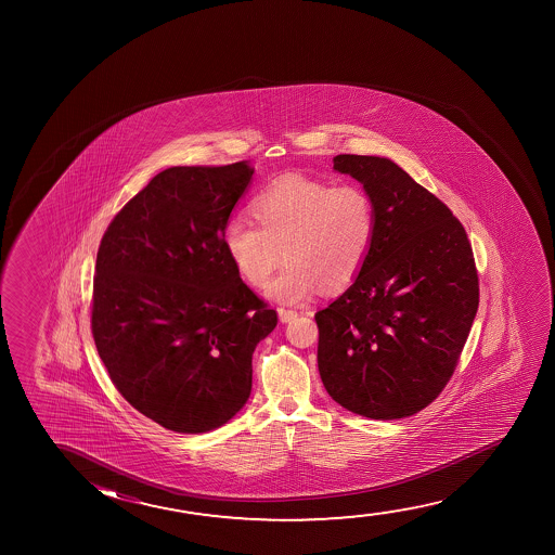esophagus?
<instances>
[{
	"instance_id": "34e87169",
	"label": "esophagus",
	"mask_w": 555,
	"mask_h": 555,
	"mask_svg": "<svg viewBox=\"0 0 555 555\" xmlns=\"http://www.w3.org/2000/svg\"><path fill=\"white\" fill-rule=\"evenodd\" d=\"M279 317H281V322H292V320L296 319L297 311H292V309H284V307H281V309H279Z\"/></svg>"
}]
</instances>
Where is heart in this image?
<instances>
[{
    "label": "heart",
    "mask_w": 555,
    "mask_h": 555,
    "mask_svg": "<svg viewBox=\"0 0 555 555\" xmlns=\"http://www.w3.org/2000/svg\"><path fill=\"white\" fill-rule=\"evenodd\" d=\"M260 223L235 216L225 223L223 244L238 274L254 288L274 279L269 296L301 304L319 286L339 292L357 281L377 235V208L358 183L330 185L305 176L274 180L251 201Z\"/></svg>",
    "instance_id": "b5f03b06"
}]
</instances>
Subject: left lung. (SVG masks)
<instances>
[{
  "instance_id": "left-lung-1",
  "label": "left lung",
  "mask_w": 555,
  "mask_h": 555,
  "mask_svg": "<svg viewBox=\"0 0 555 555\" xmlns=\"http://www.w3.org/2000/svg\"><path fill=\"white\" fill-rule=\"evenodd\" d=\"M370 191L377 235L357 281L317 312L327 395L362 417L403 418L433 403L455 372L479 304L463 223L385 157L337 155Z\"/></svg>"
}]
</instances>
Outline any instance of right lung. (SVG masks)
<instances>
[{"instance_id": "obj_1", "label": "right lung", "mask_w": 555, "mask_h": 555, "mask_svg": "<svg viewBox=\"0 0 555 555\" xmlns=\"http://www.w3.org/2000/svg\"><path fill=\"white\" fill-rule=\"evenodd\" d=\"M246 163L163 170L100 241L91 327L122 398L168 430L225 425L251 390V354L279 317L223 244Z\"/></svg>"}]
</instances>
